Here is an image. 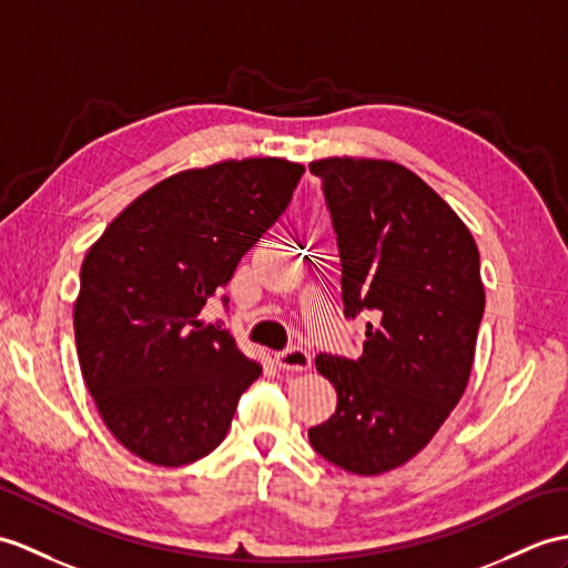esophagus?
Masks as SVG:
<instances>
[{
	"instance_id": "34e87169",
	"label": "esophagus",
	"mask_w": 568,
	"mask_h": 568,
	"mask_svg": "<svg viewBox=\"0 0 568 568\" xmlns=\"http://www.w3.org/2000/svg\"><path fill=\"white\" fill-rule=\"evenodd\" d=\"M275 365L281 367V371H293V373H302V371H310L312 367V355L302 348H287L275 353Z\"/></svg>"
}]
</instances>
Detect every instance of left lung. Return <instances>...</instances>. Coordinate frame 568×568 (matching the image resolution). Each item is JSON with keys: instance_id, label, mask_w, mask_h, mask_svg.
I'll return each instance as SVG.
<instances>
[{"instance_id": "obj_1", "label": "left lung", "mask_w": 568, "mask_h": 568, "mask_svg": "<svg viewBox=\"0 0 568 568\" xmlns=\"http://www.w3.org/2000/svg\"><path fill=\"white\" fill-rule=\"evenodd\" d=\"M310 171L332 210L344 312L371 316L358 361L316 355L338 404L310 443L332 465L375 477L424 450L463 399L486 302L479 248L397 162L326 156Z\"/></svg>"}]
</instances>
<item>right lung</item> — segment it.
Instances as JSON below:
<instances>
[{
    "mask_svg": "<svg viewBox=\"0 0 568 568\" xmlns=\"http://www.w3.org/2000/svg\"><path fill=\"white\" fill-rule=\"evenodd\" d=\"M305 166L227 160L154 183L91 244L74 341L105 428L144 463L181 467L224 440L261 363L201 312L278 220Z\"/></svg>",
    "mask_w": 568,
    "mask_h": 568,
    "instance_id": "right-lung-1",
    "label": "right lung"
}]
</instances>
